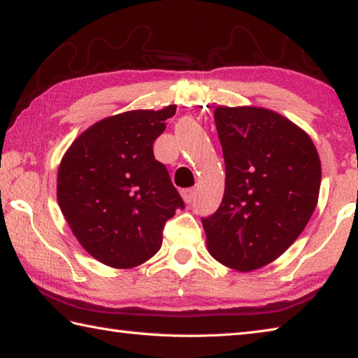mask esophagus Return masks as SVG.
Segmentation results:
<instances>
[{
    "instance_id": "34e87169",
    "label": "esophagus",
    "mask_w": 358,
    "mask_h": 358,
    "mask_svg": "<svg viewBox=\"0 0 358 358\" xmlns=\"http://www.w3.org/2000/svg\"><path fill=\"white\" fill-rule=\"evenodd\" d=\"M181 196H183V200H185L187 204L192 203L194 196H195V189H194V187L183 189V191H181Z\"/></svg>"
}]
</instances>
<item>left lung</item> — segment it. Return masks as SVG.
Wrapping results in <instances>:
<instances>
[{
	"instance_id": "obj_1",
	"label": "left lung",
	"mask_w": 358,
	"mask_h": 358,
	"mask_svg": "<svg viewBox=\"0 0 358 358\" xmlns=\"http://www.w3.org/2000/svg\"><path fill=\"white\" fill-rule=\"evenodd\" d=\"M226 186L220 208L201 223L210 255L254 271L299 238L317 206L322 166L306 132L262 108H217Z\"/></svg>"
}]
</instances>
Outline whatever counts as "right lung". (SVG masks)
Listing matches in <instances>:
<instances>
[{
	"mask_svg": "<svg viewBox=\"0 0 358 358\" xmlns=\"http://www.w3.org/2000/svg\"><path fill=\"white\" fill-rule=\"evenodd\" d=\"M177 106L131 110L98 121L72 143L58 169V204L87 252L129 269L158 252L163 229L185 201L154 141Z\"/></svg>",
	"mask_w": 358,
	"mask_h": 358,
	"instance_id": "right-lung-1",
	"label": "right lung"
}]
</instances>
